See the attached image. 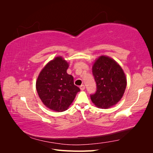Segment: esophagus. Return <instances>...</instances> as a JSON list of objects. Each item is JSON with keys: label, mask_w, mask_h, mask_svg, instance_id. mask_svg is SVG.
<instances>
[{"label": "esophagus", "mask_w": 153, "mask_h": 153, "mask_svg": "<svg viewBox=\"0 0 153 153\" xmlns=\"http://www.w3.org/2000/svg\"><path fill=\"white\" fill-rule=\"evenodd\" d=\"M79 88H80L81 90L83 91V90L85 89V85H81V86L79 87Z\"/></svg>", "instance_id": "esophagus-1"}]
</instances>
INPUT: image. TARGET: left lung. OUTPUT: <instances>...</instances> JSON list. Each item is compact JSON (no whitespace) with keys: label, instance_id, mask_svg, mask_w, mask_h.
Listing matches in <instances>:
<instances>
[{"label":"left lung","instance_id":"obj_1","mask_svg":"<svg viewBox=\"0 0 153 153\" xmlns=\"http://www.w3.org/2000/svg\"><path fill=\"white\" fill-rule=\"evenodd\" d=\"M97 84L95 94L91 99L96 106L108 108L116 105L123 95L127 85L126 75L121 66L106 56H100L92 68Z\"/></svg>","mask_w":153,"mask_h":153}]
</instances>
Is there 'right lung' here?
I'll use <instances>...</instances> for the list:
<instances>
[{"mask_svg": "<svg viewBox=\"0 0 153 153\" xmlns=\"http://www.w3.org/2000/svg\"><path fill=\"white\" fill-rule=\"evenodd\" d=\"M69 64L62 57H56L41 70L36 89L41 101L56 112L66 110L80 89L74 85V77L67 74Z\"/></svg>", "mask_w": 153, "mask_h": 153, "instance_id": "1", "label": "right lung"}]
</instances>
